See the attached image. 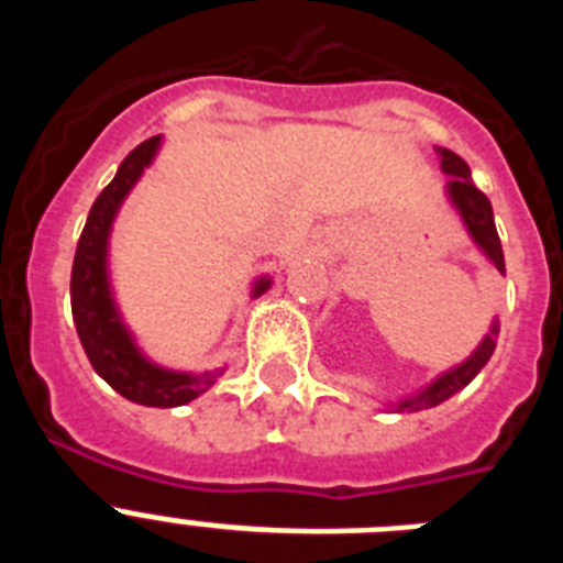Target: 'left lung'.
Segmentation results:
<instances>
[{
  "label": "left lung",
  "mask_w": 563,
  "mask_h": 563,
  "mask_svg": "<svg viewBox=\"0 0 563 563\" xmlns=\"http://www.w3.org/2000/svg\"><path fill=\"white\" fill-rule=\"evenodd\" d=\"M437 154H440V161H442V172L451 177L449 186H445L451 206L460 211L462 222H465L467 233H471V239L476 242V247H479V251L490 258V265L505 276V253H501L499 233H496L490 200H487L485 194L474 186V180H471V168H467V163L462 161L460 154H454L451 148H437ZM496 335H499V321L490 324V332L485 335V341L476 346V352L467 357L465 363H460V366H454V369H449L445 375L437 377L434 383H429V386H426L422 391H417L415 397L400 400L395 409L397 411L431 409V406H440L442 400H449L451 395L465 389L467 383L479 375L482 366H485V363L490 361V355H494Z\"/></svg>",
  "instance_id": "left-lung-1"
}]
</instances>
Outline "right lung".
I'll use <instances>...</instances> for the list:
<instances>
[{
	"instance_id": "obj_1",
	"label": "right lung",
	"mask_w": 563,
	"mask_h": 563,
	"mask_svg": "<svg viewBox=\"0 0 563 563\" xmlns=\"http://www.w3.org/2000/svg\"><path fill=\"white\" fill-rule=\"evenodd\" d=\"M157 148H161V134L132 148L114 174V180L98 194V200L89 208L87 225L76 247V262H73L69 298H73V321H76L78 338L92 369L126 400L154 406V409H174L211 389L222 369L191 375V372L163 369L148 361L121 321L107 271L109 231H112L114 213L126 200L134 183L141 180L143 168L154 161ZM267 287H271V278H258L253 296H262Z\"/></svg>"
}]
</instances>
